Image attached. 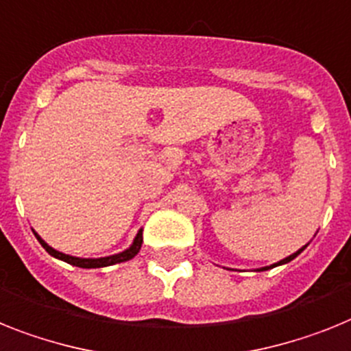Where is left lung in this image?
<instances>
[{
    "mask_svg": "<svg viewBox=\"0 0 351 351\" xmlns=\"http://www.w3.org/2000/svg\"><path fill=\"white\" fill-rule=\"evenodd\" d=\"M305 246H307V244H305ZM305 246H303L302 250H298V252H296V253H293V255H289V257H285L284 261L276 262V264H273V266H269V267H276V266H282V264H287V262H291V261H293V258H296V257H298L300 253H302L303 250H305ZM269 267H262V269H258V271H266V269H269Z\"/></svg>",
    "mask_w": 351,
    "mask_h": 351,
    "instance_id": "1",
    "label": "left lung"
}]
</instances>
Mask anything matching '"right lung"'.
Returning <instances> with one entry per match:
<instances>
[{"label": "right lung", "mask_w": 351, "mask_h": 351, "mask_svg": "<svg viewBox=\"0 0 351 351\" xmlns=\"http://www.w3.org/2000/svg\"><path fill=\"white\" fill-rule=\"evenodd\" d=\"M35 237H37V241H39L40 244H43V248L46 250V252L51 255V257L55 258H60V261L67 262V264H71V266H76V267H85V269H90V267H105V266H112V264H119V262H126L130 261V258H134L137 253H139L141 250V244H143V230L137 232V235H135L134 243H132V246L128 250H125V252L121 253H116V255H110V257H101V258H80V257H73V255H66V253L62 252H57V250H53L51 246H48V244L44 243L43 239H40V235L37 234V232H34Z\"/></svg>", "instance_id": "1"}]
</instances>
